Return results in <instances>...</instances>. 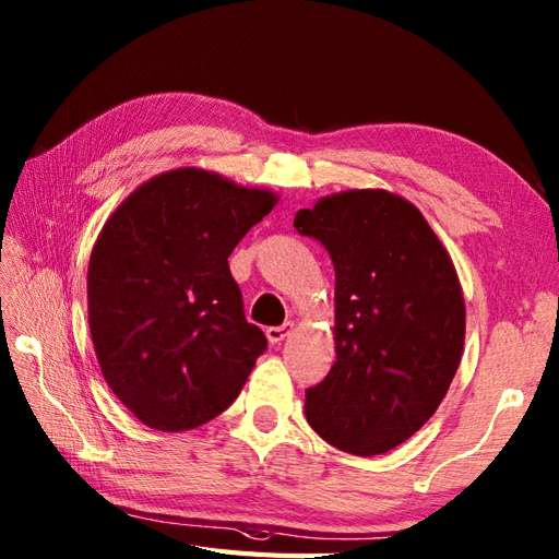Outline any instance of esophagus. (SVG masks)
Returning <instances> with one entry per match:
<instances>
[{"mask_svg":"<svg viewBox=\"0 0 559 559\" xmlns=\"http://www.w3.org/2000/svg\"><path fill=\"white\" fill-rule=\"evenodd\" d=\"M292 332H294V324H292V322H284L282 326H267L265 336H267V342H270L272 346H277V344H282L284 338H287Z\"/></svg>","mask_w":559,"mask_h":559,"instance_id":"obj_1","label":"esophagus"}]
</instances>
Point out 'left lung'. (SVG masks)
<instances>
[{
  "label": "left lung",
  "instance_id": "1",
  "mask_svg": "<svg viewBox=\"0 0 559 559\" xmlns=\"http://www.w3.org/2000/svg\"><path fill=\"white\" fill-rule=\"evenodd\" d=\"M334 263L336 360L306 419L338 451L379 455L437 413L465 346L451 253L415 203L386 189L322 197L294 217Z\"/></svg>",
  "mask_w": 559,
  "mask_h": 559
}]
</instances>
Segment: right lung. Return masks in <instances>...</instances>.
Wrapping results in <instances>:
<instances>
[{
	"label": "right lung",
	"mask_w": 559,
	"mask_h": 559,
	"mask_svg": "<svg viewBox=\"0 0 559 559\" xmlns=\"http://www.w3.org/2000/svg\"><path fill=\"white\" fill-rule=\"evenodd\" d=\"M277 199L175 168L108 215L87 267L90 334L108 389L146 427L206 425L247 384L267 342L227 258Z\"/></svg>",
	"instance_id": "add662e5"
}]
</instances>
